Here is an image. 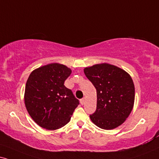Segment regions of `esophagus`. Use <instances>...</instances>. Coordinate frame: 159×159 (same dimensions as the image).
<instances>
[{"label":"esophagus","mask_w":159,"mask_h":159,"mask_svg":"<svg viewBox=\"0 0 159 159\" xmlns=\"http://www.w3.org/2000/svg\"><path fill=\"white\" fill-rule=\"evenodd\" d=\"M80 101H81V103L82 104V105H84V103H85V98H82V99H81Z\"/></svg>","instance_id":"1"}]
</instances>
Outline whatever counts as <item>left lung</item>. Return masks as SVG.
I'll use <instances>...</instances> for the list:
<instances>
[{
    "mask_svg": "<svg viewBox=\"0 0 159 159\" xmlns=\"http://www.w3.org/2000/svg\"><path fill=\"white\" fill-rule=\"evenodd\" d=\"M97 90V108L89 115L102 129H114L125 121L134 107L135 88L129 74L116 66L98 64L84 70Z\"/></svg>",
    "mask_w": 159,
    "mask_h": 159,
    "instance_id": "obj_1",
    "label": "left lung"
}]
</instances>
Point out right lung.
Here are the masks:
<instances>
[{"mask_svg":"<svg viewBox=\"0 0 159 159\" xmlns=\"http://www.w3.org/2000/svg\"><path fill=\"white\" fill-rule=\"evenodd\" d=\"M72 71L67 66L52 63L34 70L26 82L25 105L36 123L56 130L70 122L79 104L71 89L64 85Z\"/></svg>","mask_w":159,"mask_h":159,"instance_id":"add662e5","label":"right lung"}]
</instances>
